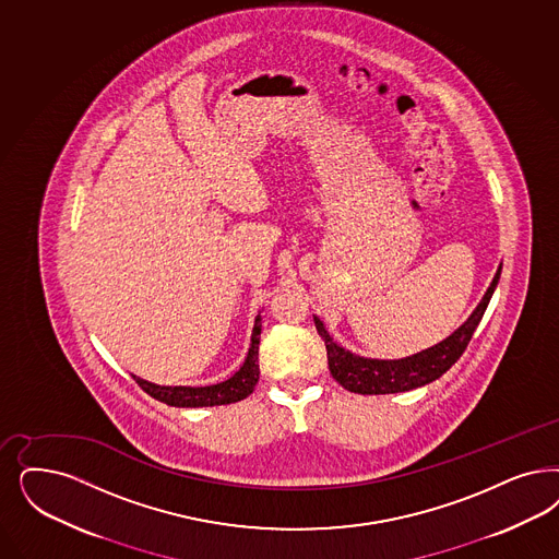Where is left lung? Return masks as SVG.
<instances>
[{
    "mask_svg": "<svg viewBox=\"0 0 559 559\" xmlns=\"http://www.w3.org/2000/svg\"><path fill=\"white\" fill-rule=\"evenodd\" d=\"M500 272L501 269H498L489 289L483 295L481 304L459 330H454L436 347L425 348L421 353L405 359L385 361V359H367V357L353 355L350 350L332 341L320 318H313L318 334L324 338V345H326L328 367L332 378L355 394H394V392H406L438 380L461 359L464 348L471 343L473 332L479 326L487 304L498 287Z\"/></svg>",
    "mask_w": 559,
    "mask_h": 559,
    "instance_id": "8db88e82",
    "label": "left lung"
}]
</instances>
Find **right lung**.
<instances>
[{
  "label": "right lung",
  "instance_id": "right-lung-1",
  "mask_svg": "<svg viewBox=\"0 0 559 559\" xmlns=\"http://www.w3.org/2000/svg\"><path fill=\"white\" fill-rule=\"evenodd\" d=\"M260 332H262V318L255 316V324L251 330L250 350L243 361L233 373L229 380L221 384L200 385H156L153 382H146L138 376H132L135 384L140 385L146 394H151L156 401L169 406H218L231 405L237 401H243L250 396L253 388L258 384L260 378V367H258V348H260Z\"/></svg>",
  "mask_w": 559,
  "mask_h": 559
}]
</instances>
